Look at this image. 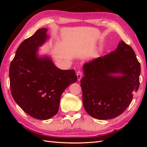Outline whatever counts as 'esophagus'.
Here are the masks:
<instances>
[{
	"mask_svg": "<svg viewBox=\"0 0 147 147\" xmlns=\"http://www.w3.org/2000/svg\"><path fill=\"white\" fill-rule=\"evenodd\" d=\"M76 76H77V78H78V80L80 81L81 80V78H82V76H83L82 71H78L76 73Z\"/></svg>",
	"mask_w": 147,
	"mask_h": 147,
	"instance_id": "esophagus-1",
	"label": "esophagus"
}]
</instances>
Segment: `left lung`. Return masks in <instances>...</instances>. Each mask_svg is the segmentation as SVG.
<instances>
[{
	"label": "left lung",
	"mask_w": 147,
	"mask_h": 147,
	"mask_svg": "<svg viewBox=\"0 0 147 147\" xmlns=\"http://www.w3.org/2000/svg\"><path fill=\"white\" fill-rule=\"evenodd\" d=\"M83 71L80 82L84 108L98 119L121 115L140 86V64L133 49L123 40L115 51L84 64ZM118 73L123 75H113Z\"/></svg>",
	"instance_id": "1"
}]
</instances>
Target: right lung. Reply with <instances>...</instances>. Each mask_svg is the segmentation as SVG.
<instances>
[{
  "label": "right lung",
  "instance_id": "add662e5",
  "mask_svg": "<svg viewBox=\"0 0 147 147\" xmlns=\"http://www.w3.org/2000/svg\"><path fill=\"white\" fill-rule=\"evenodd\" d=\"M39 29L18 48L9 67L11 94L15 102L34 118L46 120L57 113L62 93L77 81L75 71L61 70L37 51L47 38Z\"/></svg>",
  "mask_w": 147,
  "mask_h": 147
}]
</instances>
